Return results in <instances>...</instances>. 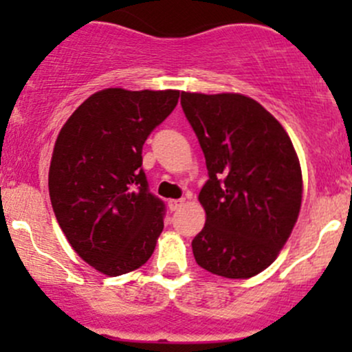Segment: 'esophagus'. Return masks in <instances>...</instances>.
Instances as JSON below:
<instances>
[{"label":"esophagus","instance_id":"34e87169","mask_svg":"<svg viewBox=\"0 0 352 352\" xmlns=\"http://www.w3.org/2000/svg\"><path fill=\"white\" fill-rule=\"evenodd\" d=\"M184 202H186V199H170L168 201L170 211H177L180 206H184Z\"/></svg>","mask_w":352,"mask_h":352}]
</instances>
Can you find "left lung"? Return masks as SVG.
I'll return each instance as SVG.
<instances>
[{
  "mask_svg": "<svg viewBox=\"0 0 352 352\" xmlns=\"http://www.w3.org/2000/svg\"><path fill=\"white\" fill-rule=\"evenodd\" d=\"M184 113L208 166L199 192L206 225L192 240L196 262L228 279L272 264L301 208L300 160L285 127L240 94L182 91Z\"/></svg>",
  "mask_w": 352,
  "mask_h": 352,
  "instance_id": "1",
  "label": "left lung"
}]
</instances>
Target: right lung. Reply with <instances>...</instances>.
Here are the masks:
<instances>
[{"mask_svg":"<svg viewBox=\"0 0 352 352\" xmlns=\"http://www.w3.org/2000/svg\"><path fill=\"white\" fill-rule=\"evenodd\" d=\"M179 94L105 88L59 131L49 168L52 209L74 252L102 274H126L153 254L165 204L148 189L141 153Z\"/></svg>","mask_w":352,"mask_h":352,"instance_id":"obj_1","label":"right lung"}]
</instances>
